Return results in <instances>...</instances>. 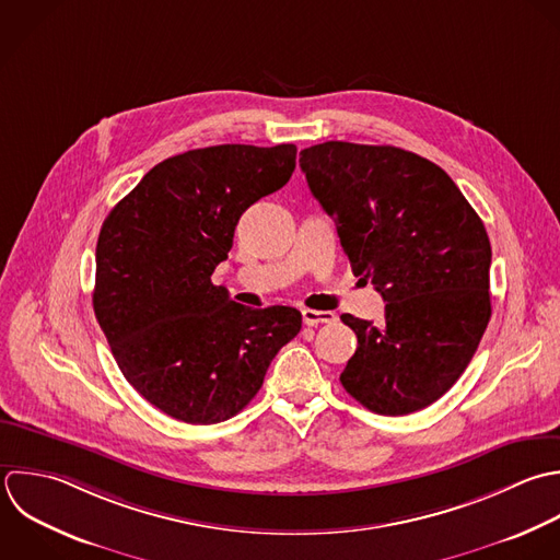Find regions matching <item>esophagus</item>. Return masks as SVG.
<instances>
[{"mask_svg":"<svg viewBox=\"0 0 560 560\" xmlns=\"http://www.w3.org/2000/svg\"><path fill=\"white\" fill-rule=\"evenodd\" d=\"M303 323L307 327L331 325V323H336V314L334 312H318V310H303Z\"/></svg>","mask_w":560,"mask_h":560,"instance_id":"1","label":"esophagus"}]
</instances>
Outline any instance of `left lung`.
I'll return each mask as SVG.
<instances>
[{
	"label": "left lung",
	"mask_w": 560,
	"mask_h": 560,
	"mask_svg": "<svg viewBox=\"0 0 560 560\" xmlns=\"http://www.w3.org/2000/svg\"><path fill=\"white\" fill-rule=\"evenodd\" d=\"M299 163L353 275L386 301L382 325L340 316L358 336L345 390L386 417L428 408L465 373L491 318L480 215L445 170L395 145L325 141Z\"/></svg>",
	"instance_id": "obj_1"
}]
</instances>
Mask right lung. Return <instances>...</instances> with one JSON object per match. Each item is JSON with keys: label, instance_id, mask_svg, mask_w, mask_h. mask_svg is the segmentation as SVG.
I'll return each instance as SVG.
<instances>
[{"label": "right lung", "instance_id": "obj_1", "mask_svg": "<svg viewBox=\"0 0 560 560\" xmlns=\"http://www.w3.org/2000/svg\"><path fill=\"white\" fill-rule=\"evenodd\" d=\"M294 165V143L187 150L154 165L100 229L95 318L128 384L172 419L235 417L301 331L299 310H250L211 283L240 215Z\"/></svg>", "mask_w": 560, "mask_h": 560}]
</instances>
